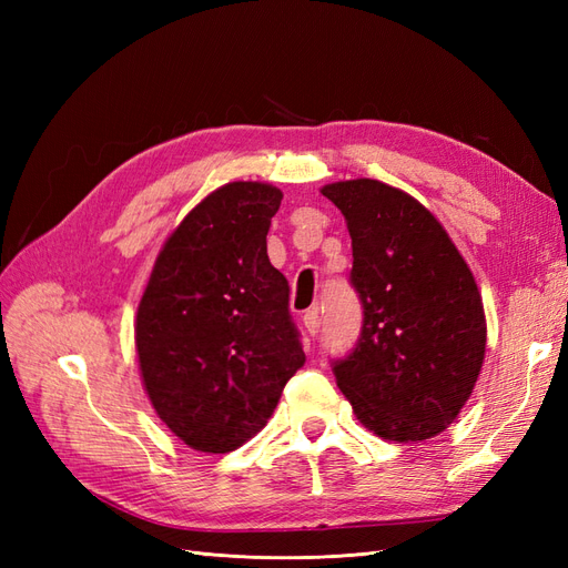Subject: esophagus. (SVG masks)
<instances>
[{
    "mask_svg": "<svg viewBox=\"0 0 568 568\" xmlns=\"http://www.w3.org/2000/svg\"><path fill=\"white\" fill-rule=\"evenodd\" d=\"M320 311L317 307H313V311H305V315H303V324H305V332L311 334V336H315L317 332H320Z\"/></svg>",
    "mask_w": 568,
    "mask_h": 568,
    "instance_id": "1",
    "label": "esophagus"
}]
</instances>
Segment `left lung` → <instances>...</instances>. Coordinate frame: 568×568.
Here are the masks:
<instances>
[{
  "label": "left lung",
  "instance_id": "1",
  "mask_svg": "<svg viewBox=\"0 0 568 568\" xmlns=\"http://www.w3.org/2000/svg\"><path fill=\"white\" fill-rule=\"evenodd\" d=\"M353 239L363 305L355 348L332 359L355 417L386 440H426L469 400L486 355L474 274L419 201L376 180L326 184Z\"/></svg>",
  "mask_w": 568,
  "mask_h": 568
}]
</instances>
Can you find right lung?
Returning a JSON list of instances; mask_svg holds the SVG:
<instances>
[{"mask_svg": "<svg viewBox=\"0 0 568 568\" xmlns=\"http://www.w3.org/2000/svg\"><path fill=\"white\" fill-rule=\"evenodd\" d=\"M280 203V189L261 182L205 196L165 242L136 311L149 400L201 453L253 438L305 365L288 282L267 257Z\"/></svg>", "mask_w": 568, "mask_h": 568, "instance_id": "add662e5", "label": "right lung"}]
</instances>
